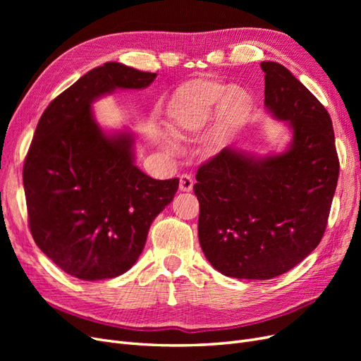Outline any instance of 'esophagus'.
<instances>
[{
  "mask_svg": "<svg viewBox=\"0 0 361 361\" xmlns=\"http://www.w3.org/2000/svg\"><path fill=\"white\" fill-rule=\"evenodd\" d=\"M192 185H194V180H192V178L190 176V174H180V178H179V188H180V191L190 192L192 190Z\"/></svg>",
  "mask_w": 361,
  "mask_h": 361,
  "instance_id": "obj_1",
  "label": "esophagus"
}]
</instances>
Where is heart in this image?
<instances>
[{"label":"heart","instance_id":"b5f03b06","mask_svg":"<svg viewBox=\"0 0 361 361\" xmlns=\"http://www.w3.org/2000/svg\"><path fill=\"white\" fill-rule=\"evenodd\" d=\"M253 106V96L241 85L228 87L209 78L192 80L180 85L169 104L170 130L183 140L199 134L214 120V140L221 146L245 126ZM162 145L174 149L169 140Z\"/></svg>","mask_w":361,"mask_h":361}]
</instances>
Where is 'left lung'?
<instances>
[{
    "label": "left lung",
    "instance_id": "obj_1",
    "mask_svg": "<svg viewBox=\"0 0 361 361\" xmlns=\"http://www.w3.org/2000/svg\"><path fill=\"white\" fill-rule=\"evenodd\" d=\"M265 106L292 130L289 147L257 158L232 147L197 170L199 241L235 279L269 280L298 265L324 236L338 178L330 114L281 64L262 61Z\"/></svg>",
    "mask_w": 361,
    "mask_h": 361
}]
</instances>
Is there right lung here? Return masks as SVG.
I'll return each mask as SVG.
<instances>
[{
  "instance_id": "right-lung-1",
  "label": "right lung",
  "mask_w": 361,
  "mask_h": 361,
  "mask_svg": "<svg viewBox=\"0 0 361 361\" xmlns=\"http://www.w3.org/2000/svg\"><path fill=\"white\" fill-rule=\"evenodd\" d=\"M157 73L108 61L43 111L24 162L28 224L37 247L69 276L123 274L145 248L149 227L179 179L157 180L134 164V135L106 134L92 104L117 89H145Z\"/></svg>"
}]
</instances>
